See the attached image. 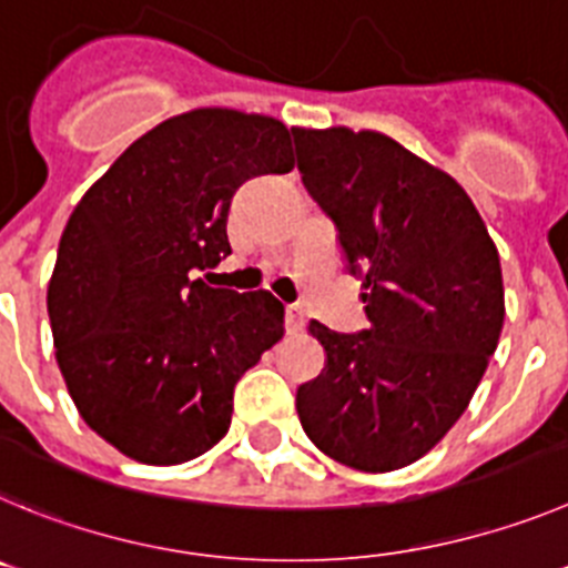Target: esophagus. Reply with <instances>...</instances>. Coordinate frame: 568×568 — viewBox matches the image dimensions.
<instances>
[{
    "label": "esophagus",
    "instance_id": "esophagus-1",
    "mask_svg": "<svg viewBox=\"0 0 568 568\" xmlns=\"http://www.w3.org/2000/svg\"><path fill=\"white\" fill-rule=\"evenodd\" d=\"M285 322H288V331H303L305 328V311L303 305H285Z\"/></svg>",
    "mask_w": 568,
    "mask_h": 568
}]
</instances>
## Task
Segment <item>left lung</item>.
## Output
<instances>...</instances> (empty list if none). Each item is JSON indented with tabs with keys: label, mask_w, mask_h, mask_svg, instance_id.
I'll use <instances>...</instances> for the list:
<instances>
[{
	"label": "left lung",
	"mask_w": 568,
	"mask_h": 568,
	"mask_svg": "<svg viewBox=\"0 0 568 568\" xmlns=\"http://www.w3.org/2000/svg\"><path fill=\"white\" fill-rule=\"evenodd\" d=\"M296 170L339 232L371 328L311 322L325 367L296 390L316 447L390 473L430 453L467 410L504 328L500 260L456 178L385 132L294 126Z\"/></svg>",
	"instance_id": "8db88e82"
}]
</instances>
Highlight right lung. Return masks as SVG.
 <instances>
[{
  "label": "right lung",
  "mask_w": 568,
  "mask_h": 568,
  "mask_svg": "<svg viewBox=\"0 0 568 568\" xmlns=\"http://www.w3.org/2000/svg\"><path fill=\"white\" fill-rule=\"evenodd\" d=\"M291 170L283 121L201 106L126 146L70 214L48 285L55 362L87 427L132 462L212 449L240 376L283 339L277 296L195 274L232 254L240 183Z\"/></svg>",
  "instance_id": "1"
}]
</instances>
